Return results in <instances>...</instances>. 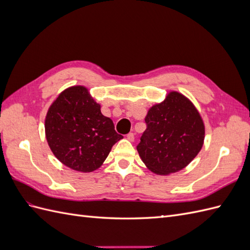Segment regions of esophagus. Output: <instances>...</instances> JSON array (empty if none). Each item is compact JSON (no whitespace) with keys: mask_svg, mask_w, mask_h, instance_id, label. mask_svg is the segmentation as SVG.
<instances>
[{"mask_svg":"<svg viewBox=\"0 0 250 250\" xmlns=\"http://www.w3.org/2000/svg\"><path fill=\"white\" fill-rule=\"evenodd\" d=\"M127 140L128 141H130V142H133L134 141V133H132V132H130V133H128L127 134Z\"/></svg>","mask_w":250,"mask_h":250,"instance_id":"34e87169","label":"esophagus"}]
</instances>
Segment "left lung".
Listing matches in <instances>:
<instances>
[{"instance_id": "left-lung-1", "label": "left lung", "mask_w": 250, "mask_h": 250, "mask_svg": "<svg viewBox=\"0 0 250 250\" xmlns=\"http://www.w3.org/2000/svg\"><path fill=\"white\" fill-rule=\"evenodd\" d=\"M137 150L143 163L156 175H170L186 168L203 146L206 126L188 97L176 90L152 105L145 117Z\"/></svg>"}]
</instances>
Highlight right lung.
<instances>
[{
	"label": "right lung",
	"instance_id": "1",
	"mask_svg": "<svg viewBox=\"0 0 250 250\" xmlns=\"http://www.w3.org/2000/svg\"><path fill=\"white\" fill-rule=\"evenodd\" d=\"M44 132L57 160L82 173L99 169L112 146L123 138L83 85L65 88L53 101L44 119Z\"/></svg>",
	"mask_w": 250,
	"mask_h": 250
}]
</instances>
